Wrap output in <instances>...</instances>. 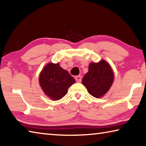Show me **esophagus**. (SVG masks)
<instances>
[{
	"label": "esophagus",
	"instance_id": "34e87169",
	"mask_svg": "<svg viewBox=\"0 0 146 146\" xmlns=\"http://www.w3.org/2000/svg\"><path fill=\"white\" fill-rule=\"evenodd\" d=\"M75 80L77 82H80L81 80H82V77H81V76H80V75L76 76L75 77Z\"/></svg>",
	"mask_w": 146,
	"mask_h": 146
}]
</instances>
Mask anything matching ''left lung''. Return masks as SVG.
<instances>
[{
	"mask_svg": "<svg viewBox=\"0 0 146 146\" xmlns=\"http://www.w3.org/2000/svg\"><path fill=\"white\" fill-rule=\"evenodd\" d=\"M113 80L114 74L111 67L107 62L101 60L97 63H90L82 83L91 95L98 98L108 92Z\"/></svg>",
	"mask_w": 146,
	"mask_h": 146,
	"instance_id": "left-lung-1",
	"label": "left lung"
}]
</instances>
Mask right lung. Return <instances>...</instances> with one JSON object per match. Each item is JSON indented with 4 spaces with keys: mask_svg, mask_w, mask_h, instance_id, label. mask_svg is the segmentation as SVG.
<instances>
[{
    "mask_svg": "<svg viewBox=\"0 0 146 146\" xmlns=\"http://www.w3.org/2000/svg\"><path fill=\"white\" fill-rule=\"evenodd\" d=\"M75 80L68 71L62 68L59 64L49 63L42 70L39 82L44 93L53 100L63 98Z\"/></svg>",
    "mask_w": 146,
    "mask_h": 146,
    "instance_id": "1",
    "label": "right lung"
}]
</instances>
